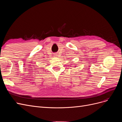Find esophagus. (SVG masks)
<instances>
[{
    "label": "esophagus",
    "instance_id": "obj_1",
    "mask_svg": "<svg viewBox=\"0 0 122 122\" xmlns=\"http://www.w3.org/2000/svg\"><path fill=\"white\" fill-rule=\"evenodd\" d=\"M54 56H55V57H56V56H57V55H56V54H54Z\"/></svg>",
    "mask_w": 122,
    "mask_h": 122
}]
</instances>
